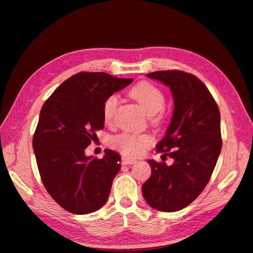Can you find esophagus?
I'll use <instances>...</instances> for the list:
<instances>
[{"label": "esophagus", "instance_id": "1", "mask_svg": "<svg viewBox=\"0 0 253 253\" xmlns=\"http://www.w3.org/2000/svg\"><path fill=\"white\" fill-rule=\"evenodd\" d=\"M135 163H136L135 159L128 158V157H122V164L123 165H133V164H135Z\"/></svg>", "mask_w": 253, "mask_h": 253}]
</instances>
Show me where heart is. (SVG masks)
Wrapping results in <instances>:
<instances>
[{
  "label": "heart",
  "mask_w": 253,
  "mask_h": 253,
  "mask_svg": "<svg viewBox=\"0 0 253 253\" xmlns=\"http://www.w3.org/2000/svg\"><path fill=\"white\" fill-rule=\"evenodd\" d=\"M130 95L135 99L148 115H151V120L153 123H159L163 120L161 111L166 97L163 90L149 82H141L133 87ZM119 105V99L117 95L108 96L104 105H102V116L107 123H111L115 118V113ZM153 137L149 134H136L130 132H122L112 136L109 140V144L112 148L120 152L126 156H137L144 152V149L152 145Z\"/></svg>",
  "instance_id": "1"
}]
</instances>
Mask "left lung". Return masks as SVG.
I'll use <instances>...</instances> for the list:
<instances>
[{"label":"left lung","mask_w":253,"mask_h":253,"mask_svg":"<svg viewBox=\"0 0 253 253\" xmlns=\"http://www.w3.org/2000/svg\"><path fill=\"white\" fill-rule=\"evenodd\" d=\"M170 87L174 110L157 153L173 164L148 161L152 174L142 185L153 209L177 212L197 199L209 183L221 149L220 113L208 87L197 76L180 70L147 74Z\"/></svg>","instance_id":"8db88e82"}]
</instances>
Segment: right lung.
Instances as JSON below:
<instances>
[{"label":"right lung","mask_w":253,"mask_h":253,"mask_svg":"<svg viewBox=\"0 0 253 253\" xmlns=\"http://www.w3.org/2000/svg\"><path fill=\"white\" fill-rule=\"evenodd\" d=\"M104 72H80L64 81L41 108L33 137L37 166L45 190L73 214L99 210L121 168L118 153L106 149L98 159L85 149L105 126L102 105L113 92L132 83Z\"/></svg>","instance_id":"obj_1"}]
</instances>
